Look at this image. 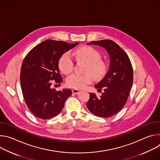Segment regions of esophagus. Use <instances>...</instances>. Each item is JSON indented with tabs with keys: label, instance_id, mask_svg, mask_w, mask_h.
Returning a JSON list of instances; mask_svg holds the SVG:
<instances>
[{
	"label": "esophagus",
	"instance_id": "obj_1",
	"mask_svg": "<svg viewBox=\"0 0 160 160\" xmlns=\"http://www.w3.org/2000/svg\"><path fill=\"white\" fill-rule=\"evenodd\" d=\"M80 91L78 89H73L72 90V92L74 94H78V93H80Z\"/></svg>",
	"mask_w": 160,
	"mask_h": 160
}]
</instances>
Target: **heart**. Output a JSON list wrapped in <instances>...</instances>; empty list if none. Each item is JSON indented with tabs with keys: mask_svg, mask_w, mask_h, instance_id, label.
I'll return each instance as SVG.
<instances>
[{
	"mask_svg": "<svg viewBox=\"0 0 160 160\" xmlns=\"http://www.w3.org/2000/svg\"><path fill=\"white\" fill-rule=\"evenodd\" d=\"M77 61H82L87 63L85 75L72 74L66 79V85L75 89L83 88L87 85L95 80L102 78L107 72V64L102 61L101 53L94 48L89 46H82L78 48L74 52ZM74 62L69 52L64 53L59 58L58 66L64 74L70 73L73 69ZM93 76H92V75Z\"/></svg>",
	"mask_w": 160,
	"mask_h": 160,
	"instance_id": "b5f03b06",
	"label": "heart"
}]
</instances>
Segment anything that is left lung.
<instances>
[{"label":"left lung","mask_w":160,"mask_h":160,"mask_svg":"<svg viewBox=\"0 0 160 160\" xmlns=\"http://www.w3.org/2000/svg\"><path fill=\"white\" fill-rule=\"evenodd\" d=\"M88 45L104 48L110 58L109 70L103 79L94 87L104 92L100 98L89 93L87 103L88 110L94 115L108 118L116 115L127 102L133 83V68L127 53L111 40L92 41Z\"/></svg>","instance_id":"left-lung-1"}]
</instances>
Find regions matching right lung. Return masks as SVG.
Here are the masks:
<instances>
[{
	"instance_id": "obj_1",
	"label": "right lung",
	"mask_w": 160,
	"mask_h": 160,
	"mask_svg": "<svg viewBox=\"0 0 160 160\" xmlns=\"http://www.w3.org/2000/svg\"><path fill=\"white\" fill-rule=\"evenodd\" d=\"M78 43L45 40L33 48L22 61L20 73L22 95L37 117L48 120L57 116L72 95L70 89L56 91L51 85L62 81L58 66L60 57Z\"/></svg>"
}]
</instances>
